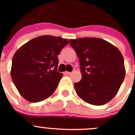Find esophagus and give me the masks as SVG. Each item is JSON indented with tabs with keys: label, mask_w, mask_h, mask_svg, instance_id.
<instances>
[{
	"label": "esophagus",
	"mask_w": 135,
	"mask_h": 135,
	"mask_svg": "<svg viewBox=\"0 0 135 135\" xmlns=\"http://www.w3.org/2000/svg\"><path fill=\"white\" fill-rule=\"evenodd\" d=\"M65 74H66V75H70V74H72V73H70V72H67V71H66L65 72Z\"/></svg>",
	"instance_id": "1"
}]
</instances>
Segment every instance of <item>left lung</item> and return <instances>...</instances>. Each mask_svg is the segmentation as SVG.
<instances>
[{"instance_id":"obj_1","label":"left lung","mask_w":135,"mask_h":135,"mask_svg":"<svg viewBox=\"0 0 135 135\" xmlns=\"http://www.w3.org/2000/svg\"><path fill=\"white\" fill-rule=\"evenodd\" d=\"M80 60L81 80L74 84L84 101L100 106L110 101L126 76L124 60L115 46L99 38L70 40Z\"/></svg>"}]
</instances>
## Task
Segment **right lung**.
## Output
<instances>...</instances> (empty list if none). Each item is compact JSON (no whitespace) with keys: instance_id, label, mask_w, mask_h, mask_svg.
Instances as JSON below:
<instances>
[{"instance_id":"1","label":"right lung","mask_w":135,"mask_h":135,"mask_svg":"<svg viewBox=\"0 0 135 135\" xmlns=\"http://www.w3.org/2000/svg\"><path fill=\"white\" fill-rule=\"evenodd\" d=\"M69 43L67 39L44 35L29 40L16 51L10 74L24 99L38 103L54 93L62 76L57 71V55Z\"/></svg>"}]
</instances>
